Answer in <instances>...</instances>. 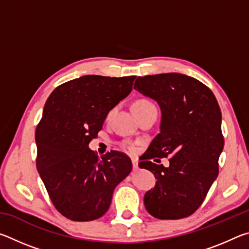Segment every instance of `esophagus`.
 <instances>
[{
  "label": "esophagus",
  "instance_id": "34e87169",
  "mask_svg": "<svg viewBox=\"0 0 249 249\" xmlns=\"http://www.w3.org/2000/svg\"><path fill=\"white\" fill-rule=\"evenodd\" d=\"M132 162H133V170L136 171L138 169V161L136 158H133L132 159Z\"/></svg>",
  "mask_w": 249,
  "mask_h": 249
}]
</instances>
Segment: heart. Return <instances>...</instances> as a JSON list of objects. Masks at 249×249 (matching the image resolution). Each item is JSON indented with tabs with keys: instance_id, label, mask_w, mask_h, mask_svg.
<instances>
[{
	"instance_id": "heart-1",
	"label": "heart",
	"mask_w": 249,
	"mask_h": 249,
	"mask_svg": "<svg viewBox=\"0 0 249 249\" xmlns=\"http://www.w3.org/2000/svg\"><path fill=\"white\" fill-rule=\"evenodd\" d=\"M134 112H135V114H136V116H138L140 114H142V113H144V112H146V111H148V109H150V108H155L156 107H155V104L151 102V101H149V100H147V99H140V100H137L136 102L134 103ZM115 107L114 108H112L111 111H109L108 113H107V120L108 119H111L112 117V115L114 114V112H115ZM124 147L127 150H129V151H134L135 150V147L133 146V144H130V142H125L124 144Z\"/></svg>"
}]
</instances>
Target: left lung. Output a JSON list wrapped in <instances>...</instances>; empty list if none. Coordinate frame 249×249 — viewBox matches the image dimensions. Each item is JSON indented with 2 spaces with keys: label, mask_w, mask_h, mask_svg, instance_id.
<instances>
[{
  "label": "left lung",
  "mask_w": 249,
  "mask_h": 249,
  "mask_svg": "<svg viewBox=\"0 0 249 249\" xmlns=\"http://www.w3.org/2000/svg\"><path fill=\"white\" fill-rule=\"evenodd\" d=\"M134 89L157 101L161 109L160 133L138 163L157 179L144 196L145 208L159 220L190 216L218 175L224 137L217 100L205 84L181 73L138 77ZM155 157H171L170 167L151 162Z\"/></svg>",
  "instance_id": "obj_1"
}]
</instances>
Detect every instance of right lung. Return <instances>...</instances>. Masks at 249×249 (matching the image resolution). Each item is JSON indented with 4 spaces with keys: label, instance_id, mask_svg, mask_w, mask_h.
<instances>
[{
    "label": "right lung",
    "instance_id": "right-lung-1",
    "mask_svg": "<svg viewBox=\"0 0 249 249\" xmlns=\"http://www.w3.org/2000/svg\"><path fill=\"white\" fill-rule=\"evenodd\" d=\"M135 75H83L58 86L37 125L36 166L53 204L71 221L104 215L113 191L132 171L127 155L89 148L107 113L132 91Z\"/></svg>",
    "mask_w": 249,
    "mask_h": 249
}]
</instances>
